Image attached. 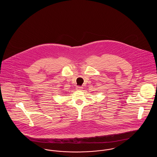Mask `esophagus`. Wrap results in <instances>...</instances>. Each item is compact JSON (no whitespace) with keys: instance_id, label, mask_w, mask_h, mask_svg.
I'll list each match as a JSON object with an SVG mask.
<instances>
[{"instance_id":"obj_1","label":"esophagus","mask_w":157,"mask_h":157,"mask_svg":"<svg viewBox=\"0 0 157 157\" xmlns=\"http://www.w3.org/2000/svg\"><path fill=\"white\" fill-rule=\"evenodd\" d=\"M82 88H82V86H77L76 88V90H82Z\"/></svg>"}]
</instances>
